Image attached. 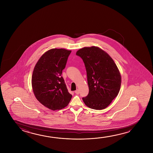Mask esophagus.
Returning <instances> with one entry per match:
<instances>
[{"label":"esophagus","instance_id":"esophagus-1","mask_svg":"<svg viewBox=\"0 0 153 153\" xmlns=\"http://www.w3.org/2000/svg\"><path fill=\"white\" fill-rule=\"evenodd\" d=\"M75 93L76 94H78L79 93V90H76L75 91Z\"/></svg>","mask_w":153,"mask_h":153}]
</instances>
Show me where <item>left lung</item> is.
Wrapping results in <instances>:
<instances>
[{
    "mask_svg": "<svg viewBox=\"0 0 153 153\" xmlns=\"http://www.w3.org/2000/svg\"><path fill=\"white\" fill-rule=\"evenodd\" d=\"M76 55L82 59L87 73L89 92L83 101L88 107L102 110L109 105L120 90L121 76L107 53L95 46L84 48Z\"/></svg>",
    "mask_w": 153,
    "mask_h": 153,
    "instance_id": "1",
    "label": "left lung"
}]
</instances>
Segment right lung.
Instances as JSON below:
<instances>
[{"mask_svg":"<svg viewBox=\"0 0 153 153\" xmlns=\"http://www.w3.org/2000/svg\"><path fill=\"white\" fill-rule=\"evenodd\" d=\"M71 51L53 48L43 54L36 65L32 76V87L36 98L52 110L68 105L72 98L61 76Z\"/></svg>","mask_w":153,"mask_h":153,"instance_id":"add662e5","label":"right lung"}]
</instances>
